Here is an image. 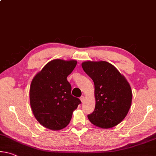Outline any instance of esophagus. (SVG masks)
I'll return each mask as SVG.
<instances>
[{"instance_id":"34e87169","label":"esophagus","mask_w":156,"mask_h":156,"mask_svg":"<svg viewBox=\"0 0 156 156\" xmlns=\"http://www.w3.org/2000/svg\"><path fill=\"white\" fill-rule=\"evenodd\" d=\"M80 100L81 101V102H83V101H85V97H84V96H81V97L80 98Z\"/></svg>"}]
</instances>
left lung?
Here are the masks:
<instances>
[{"label":"left lung","mask_w":156,"mask_h":156,"mask_svg":"<svg viewBox=\"0 0 156 156\" xmlns=\"http://www.w3.org/2000/svg\"><path fill=\"white\" fill-rule=\"evenodd\" d=\"M85 72L94 83L95 109L87 117L101 128H110L123 120L132 103V90L126 78L105 61H85Z\"/></svg>","instance_id":"1"}]
</instances>
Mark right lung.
Here are the masks:
<instances>
[{"mask_svg":"<svg viewBox=\"0 0 156 156\" xmlns=\"http://www.w3.org/2000/svg\"><path fill=\"white\" fill-rule=\"evenodd\" d=\"M76 65L74 60H53L32 80L30 103L34 117L44 127L52 130L65 128L81 103L71 94V85L66 80Z\"/></svg>","mask_w":156,"mask_h":156,"instance_id":"1","label":"right lung"}]
</instances>
